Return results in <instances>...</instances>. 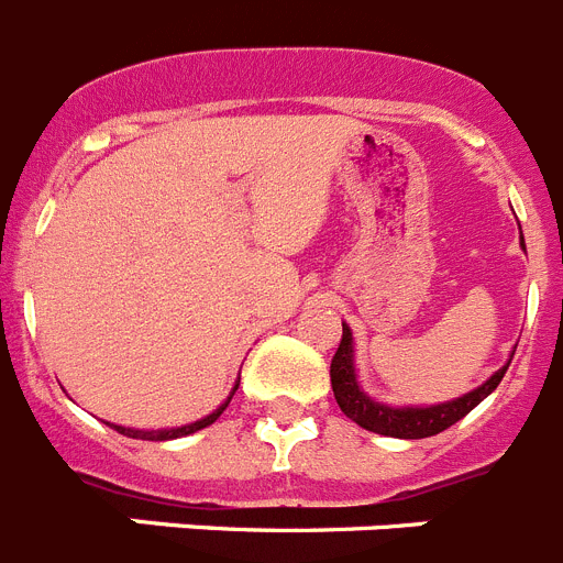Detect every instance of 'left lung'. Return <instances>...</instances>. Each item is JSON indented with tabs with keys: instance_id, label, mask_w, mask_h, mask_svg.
<instances>
[{
	"instance_id": "8db88e82",
	"label": "left lung",
	"mask_w": 563,
	"mask_h": 563,
	"mask_svg": "<svg viewBox=\"0 0 563 563\" xmlns=\"http://www.w3.org/2000/svg\"><path fill=\"white\" fill-rule=\"evenodd\" d=\"M521 247H525V236H521ZM510 361H514V355H510ZM510 361H507L499 372H494V375L487 377L482 386L471 389L467 395L454 397V400L434 402V406H389V402L375 400V397H369L361 389L355 369L352 330L343 324L341 346H338L335 357H332L330 377L338 406H341L343 415L350 417L352 422H357L361 429L375 431V434L383 437H397V440H422V437H434L440 434V431L451 429V426L460 422L467 411H474L476 406L499 386Z\"/></svg>"
}]
</instances>
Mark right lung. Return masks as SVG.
I'll return each instance as SVG.
<instances>
[{"instance_id": "1", "label": "right lung", "mask_w": 563, "mask_h": 563, "mask_svg": "<svg viewBox=\"0 0 563 563\" xmlns=\"http://www.w3.org/2000/svg\"><path fill=\"white\" fill-rule=\"evenodd\" d=\"M236 389H239V377H236V383H233V389H231V395H228V400L220 402V406H217V409H213L211 415H206V417H202V420L186 422V426H177V429H126V426H114V422H107V426H112V429L118 431V434L132 437V440H152V442L177 440V437H188V434H194V431L208 429L211 422L220 420V415L228 409V402H231L233 391H236Z\"/></svg>"}]
</instances>
